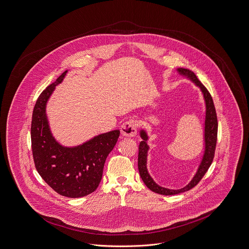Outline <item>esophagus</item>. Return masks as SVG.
<instances>
[{
	"instance_id": "34e87169",
	"label": "esophagus",
	"mask_w": 249,
	"mask_h": 249,
	"mask_svg": "<svg viewBox=\"0 0 249 249\" xmlns=\"http://www.w3.org/2000/svg\"><path fill=\"white\" fill-rule=\"evenodd\" d=\"M138 124L135 119H129L121 126V134L126 138H134L137 135Z\"/></svg>"
}]
</instances>
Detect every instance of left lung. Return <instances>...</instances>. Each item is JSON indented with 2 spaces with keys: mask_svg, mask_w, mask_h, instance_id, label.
I'll list each match as a JSON object with an SVG mask.
<instances>
[{
  "mask_svg": "<svg viewBox=\"0 0 249 249\" xmlns=\"http://www.w3.org/2000/svg\"><path fill=\"white\" fill-rule=\"evenodd\" d=\"M178 71L181 74L186 76L187 78L191 79L194 83L196 84L201 90L203 94V98L205 101L206 111H205V122H204V142H205V150L204 155L202 157L201 162L197 168V171L196 175L194 176L193 179L183 188L178 189V190H172L161 187L158 185L154 179L151 178V176L148 173L147 170V156H148V150L149 146L147 144L148 136L147 133L144 130L140 131V137L142 138V141L139 144L138 147V171L139 175L145 183V185L152 190L155 193L160 194V195H177V194L183 193L195 187L200 179L203 178L207 170L211 165L214 156H215V150H216V144H217V136H218V119H217V113L216 109L214 106V102L212 99L211 94L207 90V89L200 83V81L197 79L196 74L192 71L188 69H178Z\"/></svg>",
  "mask_w": 249,
  "mask_h": 249,
  "instance_id": "obj_1",
  "label": "left lung"
}]
</instances>
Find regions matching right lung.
I'll return each mask as SVG.
<instances>
[{
	"label": "right lung",
	"instance_id": "add662e5",
	"mask_svg": "<svg viewBox=\"0 0 249 249\" xmlns=\"http://www.w3.org/2000/svg\"><path fill=\"white\" fill-rule=\"evenodd\" d=\"M67 71L48 86L36 101L31 120V148L36 170L56 193L68 197H81L98 187L106 159L120 132L111 131L71 148L56 141L49 126L46 106Z\"/></svg>",
	"mask_w": 249,
	"mask_h": 249
}]
</instances>
